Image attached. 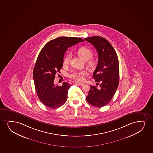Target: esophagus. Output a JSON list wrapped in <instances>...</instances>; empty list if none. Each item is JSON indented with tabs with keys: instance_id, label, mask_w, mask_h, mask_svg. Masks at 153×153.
Wrapping results in <instances>:
<instances>
[{
	"instance_id": "obj_1",
	"label": "esophagus",
	"mask_w": 153,
	"mask_h": 153,
	"mask_svg": "<svg viewBox=\"0 0 153 153\" xmlns=\"http://www.w3.org/2000/svg\"><path fill=\"white\" fill-rule=\"evenodd\" d=\"M74 83L76 84H78V85H84V84L82 83H79V82H74Z\"/></svg>"
}]
</instances>
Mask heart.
Segmentation results:
<instances>
[{"mask_svg":"<svg viewBox=\"0 0 153 153\" xmlns=\"http://www.w3.org/2000/svg\"><path fill=\"white\" fill-rule=\"evenodd\" d=\"M76 54L79 58L84 62L87 61V66L91 69L95 67L97 64V60L95 58H91L93 56V51L91 48L86 47H82L79 48L76 51ZM70 61L69 55H66L63 59V64L66 65L69 64ZM87 75V73L85 71L73 72L69 76V77L72 79L77 81H83L85 79V77Z\"/></svg>","mask_w":153,"mask_h":153,"instance_id":"heart-1","label":"heart"}]
</instances>
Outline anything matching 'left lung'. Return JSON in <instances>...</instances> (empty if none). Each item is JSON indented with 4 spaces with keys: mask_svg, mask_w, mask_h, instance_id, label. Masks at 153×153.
I'll list each match as a JSON object with an SVG mask.
<instances>
[{
    "mask_svg": "<svg viewBox=\"0 0 153 153\" xmlns=\"http://www.w3.org/2000/svg\"><path fill=\"white\" fill-rule=\"evenodd\" d=\"M91 43L98 53L97 67L93 79L99 83V88L90 85L86 100L93 106L101 108L108 105L117 88L120 79L118 57L108 41L99 36L85 38Z\"/></svg>",
    "mask_w": 153,
    "mask_h": 153,
    "instance_id": "obj_1",
    "label": "left lung"
}]
</instances>
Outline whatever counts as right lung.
I'll list each match as a JSON object with an SVG mask.
<instances>
[{
	"instance_id": "1",
	"label": "right lung",
	"mask_w": 153,
	"mask_h": 153,
	"mask_svg": "<svg viewBox=\"0 0 153 153\" xmlns=\"http://www.w3.org/2000/svg\"><path fill=\"white\" fill-rule=\"evenodd\" d=\"M83 41L77 37H59L48 41L39 53L33 68V78L38 98L47 107L57 108L67 100L71 85L64 82L62 86H56L54 79L57 73H60L64 54L68 48Z\"/></svg>"
}]
</instances>
